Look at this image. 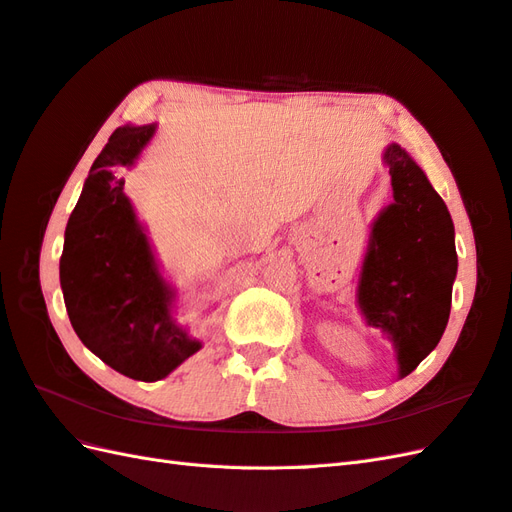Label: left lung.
<instances>
[{"label":"left lung","mask_w":512,"mask_h":512,"mask_svg":"<svg viewBox=\"0 0 512 512\" xmlns=\"http://www.w3.org/2000/svg\"><path fill=\"white\" fill-rule=\"evenodd\" d=\"M384 159L395 202L373 224L358 303L366 323L395 344L399 375L406 377L447 327L458 255L454 222L423 170L397 144Z\"/></svg>","instance_id":"obj_1"}]
</instances>
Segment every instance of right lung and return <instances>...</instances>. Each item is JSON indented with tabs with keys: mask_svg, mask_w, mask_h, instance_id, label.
<instances>
[{
	"mask_svg": "<svg viewBox=\"0 0 512 512\" xmlns=\"http://www.w3.org/2000/svg\"><path fill=\"white\" fill-rule=\"evenodd\" d=\"M154 126H124L93 161L61 255V288L71 327L87 349L126 377L157 382L200 342L172 318V290L154 264L148 237L124 194Z\"/></svg>",
	"mask_w": 512,
	"mask_h": 512,
	"instance_id": "obj_1",
	"label": "right lung"
}]
</instances>
